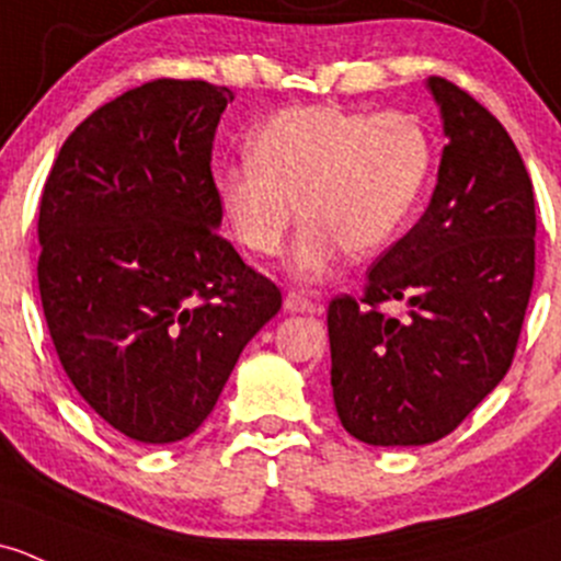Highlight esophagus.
<instances>
[{"label":"esophagus","mask_w":561,"mask_h":561,"mask_svg":"<svg viewBox=\"0 0 561 561\" xmlns=\"http://www.w3.org/2000/svg\"><path fill=\"white\" fill-rule=\"evenodd\" d=\"M285 311H290V314H314L317 304H314V300L304 298L300 293H287V296H285Z\"/></svg>","instance_id":"esophagus-1"}]
</instances>
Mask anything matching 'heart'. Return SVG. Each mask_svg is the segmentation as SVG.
<instances>
[{
	"label": "heart",
	"instance_id": "heart-1",
	"mask_svg": "<svg viewBox=\"0 0 561 561\" xmlns=\"http://www.w3.org/2000/svg\"><path fill=\"white\" fill-rule=\"evenodd\" d=\"M433 158L427 128L409 112L296 107L265 121L250 158L222 167L215 185L252 255H276L300 209L290 274L317 282L341 250L374 255L409 226Z\"/></svg>",
	"mask_w": 561,
	"mask_h": 561
}]
</instances>
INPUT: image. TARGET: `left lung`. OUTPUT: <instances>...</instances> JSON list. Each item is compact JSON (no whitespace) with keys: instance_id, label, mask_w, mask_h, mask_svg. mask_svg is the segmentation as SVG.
<instances>
[{"instance_id":"1","label":"left lung","mask_w":561,"mask_h":561,"mask_svg":"<svg viewBox=\"0 0 561 561\" xmlns=\"http://www.w3.org/2000/svg\"><path fill=\"white\" fill-rule=\"evenodd\" d=\"M427 88L449 139L433 198L365 296L328 306L335 411L370 446L435 444L503 381L535 279L533 180L514 139L454 82ZM394 299L403 318L380 311Z\"/></svg>"}]
</instances>
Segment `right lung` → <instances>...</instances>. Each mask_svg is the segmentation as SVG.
I'll list each match as a JSON object with an SVG mask.
<instances>
[{
    "mask_svg": "<svg viewBox=\"0 0 561 561\" xmlns=\"http://www.w3.org/2000/svg\"><path fill=\"white\" fill-rule=\"evenodd\" d=\"M233 93L152 80L69 134L39 204V298L80 398L139 444L211 414L279 287L217 233L211 141Z\"/></svg>",
    "mask_w": 561,
    "mask_h": 561,
    "instance_id": "add662e5",
    "label": "right lung"
}]
</instances>
